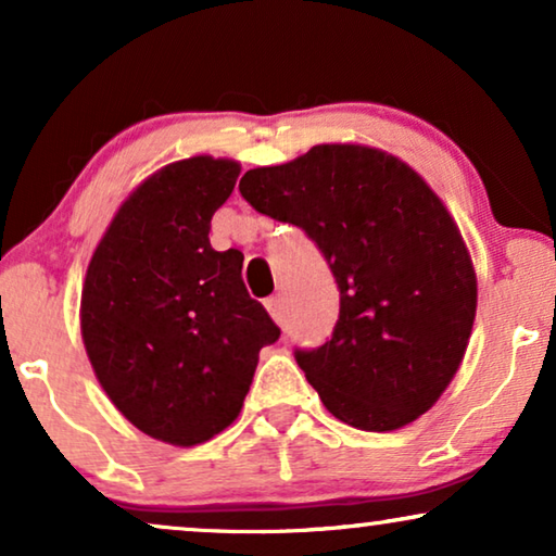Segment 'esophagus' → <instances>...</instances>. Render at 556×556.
Listing matches in <instances>:
<instances>
[{
    "label": "esophagus",
    "mask_w": 556,
    "mask_h": 556,
    "mask_svg": "<svg viewBox=\"0 0 556 556\" xmlns=\"http://www.w3.org/2000/svg\"><path fill=\"white\" fill-rule=\"evenodd\" d=\"M265 308H268L273 321H283V299H280V295H273V299L265 301Z\"/></svg>",
    "instance_id": "34e87169"
}]
</instances>
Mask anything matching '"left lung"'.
<instances>
[{"mask_svg":"<svg viewBox=\"0 0 556 556\" xmlns=\"http://www.w3.org/2000/svg\"><path fill=\"white\" fill-rule=\"evenodd\" d=\"M257 212L306 230L337 278L331 339L295 362L341 422L390 432L415 422L458 371L478 280L443 200L402 159L318 143L240 179Z\"/></svg>","mask_w":556,"mask_h":556,"instance_id":"1","label":"left lung"}]
</instances>
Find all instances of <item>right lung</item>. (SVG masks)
<instances>
[{"mask_svg": "<svg viewBox=\"0 0 556 556\" xmlns=\"http://www.w3.org/2000/svg\"><path fill=\"white\" fill-rule=\"evenodd\" d=\"M240 164L192 156L126 197L93 250L80 333L103 392L134 428L192 447L240 415L257 354L280 337L242 283V253L210 245Z\"/></svg>", "mask_w": 556, "mask_h": 556, "instance_id": "right-lung-1", "label": "right lung"}]
</instances>
